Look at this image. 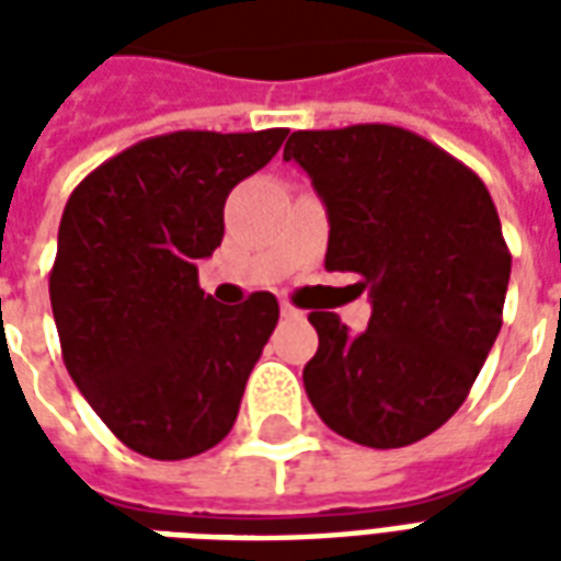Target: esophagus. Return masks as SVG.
Returning a JSON list of instances; mask_svg holds the SVG:
<instances>
[{
  "mask_svg": "<svg viewBox=\"0 0 561 561\" xmlns=\"http://www.w3.org/2000/svg\"><path fill=\"white\" fill-rule=\"evenodd\" d=\"M282 316H285V318H300L304 312H300V309H294L291 304H282Z\"/></svg>",
  "mask_w": 561,
  "mask_h": 561,
  "instance_id": "1",
  "label": "esophagus"
}]
</instances>
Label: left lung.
I'll list each match as a JSON object with an SVG mask.
<instances>
[{
	"label": "left lung",
	"instance_id": "obj_1",
	"mask_svg": "<svg viewBox=\"0 0 561 561\" xmlns=\"http://www.w3.org/2000/svg\"><path fill=\"white\" fill-rule=\"evenodd\" d=\"M291 159L328 207L324 267L357 273L373 300L364 333L309 312V402L357 445H414L466 402L502 330L511 252L493 197L450 152L381 123L294 131Z\"/></svg>",
	"mask_w": 561,
	"mask_h": 561
}]
</instances>
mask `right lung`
Wrapping results in <instances>:
<instances>
[{
    "mask_svg": "<svg viewBox=\"0 0 561 561\" xmlns=\"http://www.w3.org/2000/svg\"><path fill=\"white\" fill-rule=\"evenodd\" d=\"M285 135L147 138L68 197L50 270L62 360L92 412L144 457H197L237 421L279 304L270 291L216 304L197 285V261L225 237L233 185L261 171Z\"/></svg>",
    "mask_w": 561,
    "mask_h": 561,
    "instance_id": "1",
    "label": "right lung"
}]
</instances>
